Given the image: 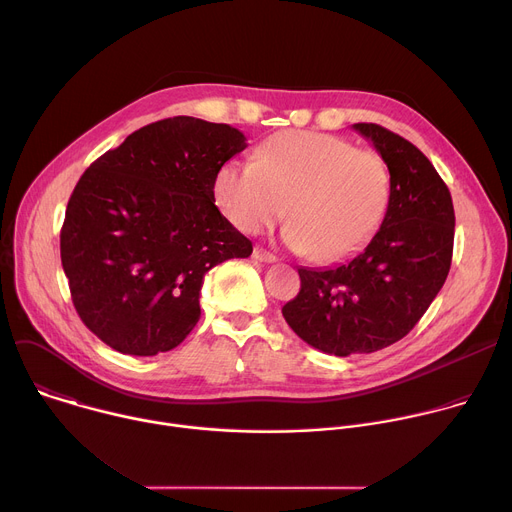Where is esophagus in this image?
Here are the masks:
<instances>
[{
  "instance_id": "obj_1",
  "label": "esophagus",
  "mask_w": 512,
  "mask_h": 512,
  "mask_svg": "<svg viewBox=\"0 0 512 512\" xmlns=\"http://www.w3.org/2000/svg\"><path fill=\"white\" fill-rule=\"evenodd\" d=\"M253 259L263 261V263H275V261H277V257H275L273 253H269V251H265V249H261V247H255V249H253Z\"/></svg>"
}]
</instances>
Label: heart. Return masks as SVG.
Segmentation results:
<instances>
[{
    "label": "heart",
    "mask_w": 512,
    "mask_h": 512,
    "mask_svg": "<svg viewBox=\"0 0 512 512\" xmlns=\"http://www.w3.org/2000/svg\"><path fill=\"white\" fill-rule=\"evenodd\" d=\"M391 198L383 158L348 139L283 131L257 150L255 164L229 162L214 178V200L243 233L285 214V243L318 261L354 255L379 231Z\"/></svg>",
    "instance_id": "heart-1"
}]
</instances>
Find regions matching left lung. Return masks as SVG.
Returning a JSON list of instances; mask_svg holds the SVG:
<instances>
[{
	"label": "left lung",
	"mask_w": 512,
	"mask_h": 512,
	"mask_svg": "<svg viewBox=\"0 0 512 512\" xmlns=\"http://www.w3.org/2000/svg\"><path fill=\"white\" fill-rule=\"evenodd\" d=\"M352 129L389 168L387 214L358 255L328 269L300 267V294L281 310L304 342L334 356L377 352L409 334L440 294L454 251L452 196L431 162L381 125Z\"/></svg>",
	"instance_id": "8db88e82"
}]
</instances>
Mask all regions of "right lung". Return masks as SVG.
<instances>
[{
  "instance_id": "1",
  "label": "right lung",
  "mask_w": 512,
  "mask_h": 512,
  "mask_svg": "<svg viewBox=\"0 0 512 512\" xmlns=\"http://www.w3.org/2000/svg\"><path fill=\"white\" fill-rule=\"evenodd\" d=\"M247 137L225 123L145 125L81 176L60 259L85 326L121 354L176 348L200 320L204 275L253 253L214 204V178Z\"/></svg>"
}]
</instances>
